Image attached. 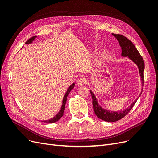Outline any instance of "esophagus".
I'll use <instances>...</instances> for the list:
<instances>
[{"mask_svg": "<svg viewBox=\"0 0 158 158\" xmlns=\"http://www.w3.org/2000/svg\"><path fill=\"white\" fill-rule=\"evenodd\" d=\"M85 82H86V80H85V78L84 77H81V78H78L77 80V84L78 85H80V86L84 85L85 84Z\"/></svg>", "mask_w": 158, "mask_h": 158, "instance_id": "34e87169", "label": "esophagus"}]
</instances>
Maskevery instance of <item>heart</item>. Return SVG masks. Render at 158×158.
<instances>
[{
	"label": "heart",
	"mask_w": 158,
	"mask_h": 158,
	"mask_svg": "<svg viewBox=\"0 0 158 158\" xmlns=\"http://www.w3.org/2000/svg\"><path fill=\"white\" fill-rule=\"evenodd\" d=\"M106 52H104V53H103L102 55V59H104L105 57H106Z\"/></svg>",
	"instance_id": "heart-1"
}]
</instances>
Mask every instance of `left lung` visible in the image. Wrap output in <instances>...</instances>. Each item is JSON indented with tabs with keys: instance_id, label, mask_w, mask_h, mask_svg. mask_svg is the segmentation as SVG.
Returning a JSON list of instances; mask_svg holds the SVG:
<instances>
[{
	"instance_id": "left-lung-1",
	"label": "left lung",
	"mask_w": 158,
	"mask_h": 158,
	"mask_svg": "<svg viewBox=\"0 0 158 158\" xmlns=\"http://www.w3.org/2000/svg\"><path fill=\"white\" fill-rule=\"evenodd\" d=\"M112 35L115 37L117 40L118 41L119 45H120L122 50L121 56L123 57H128V58L132 60L134 63H135L137 66L138 70H139V73L141 78V82L142 85H144V62L143 60L142 56L139 53V52L137 50L132 41L125 36H123L120 34H114L112 33ZM143 88H142V90ZM91 95L92 97V104L93 107L95 115H96L99 118L102 119L103 121H107V122H115L118 120H120L122 118H123L125 115L128 113V112L131 111V109L133 107L134 105H135L137 101V99L139 98L141 95L142 91H141V93L138 98H137L135 102L131 105L128 107L126 108L123 111H109L106 109L103 108L99 104L98 99L95 97V94L93 93L92 90H89Z\"/></svg>"
}]
</instances>
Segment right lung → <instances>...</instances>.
Segmentation results:
<instances>
[{
  "label": "right lung",
  "mask_w": 158,
  "mask_h": 158,
  "mask_svg": "<svg viewBox=\"0 0 158 158\" xmlns=\"http://www.w3.org/2000/svg\"><path fill=\"white\" fill-rule=\"evenodd\" d=\"M37 38V36H33L32 37H31L30 39L29 40H27L26 42V44H31L33 43V41H34ZM75 85V84L74 83H73L69 87V88L67 89V90H66V92L64 95L63 97V103H62V106H61V107H60V109L59 110V111L58 112V113H57L55 117H53L52 118H50V119H48V120H45V121H43L42 122H45V123H55L56 121H58L59 119L63 117V114H64V109H65V104H66V99H67V97H68V95L69 94V93L70 92V91L73 89Z\"/></svg>",
  "instance_id": "1"
}]
</instances>
